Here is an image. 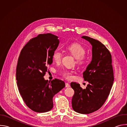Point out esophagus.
<instances>
[{
    "mask_svg": "<svg viewBox=\"0 0 127 127\" xmlns=\"http://www.w3.org/2000/svg\"><path fill=\"white\" fill-rule=\"evenodd\" d=\"M70 86V84L69 83H65V87H69Z\"/></svg>",
    "mask_w": 127,
    "mask_h": 127,
    "instance_id": "esophagus-1",
    "label": "esophagus"
}]
</instances>
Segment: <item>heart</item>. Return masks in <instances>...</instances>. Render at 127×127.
I'll return each mask as SVG.
<instances>
[{
    "label": "heart",
    "mask_w": 127,
    "mask_h": 127,
    "mask_svg": "<svg viewBox=\"0 0 127 127\" xmlns=\"http://www.w3.org/2000/svg\"><path fill=\"white\" fill-rule=\"evenodd\" d=\"M65 49L76 58L77 63L79 64H83L86 61L87 57L85 54V48L81 44L77 43L71 44L66 46ZM62 58V54L59 50H57L53 52L52 58L55 63H60ZM74 72L75 70L73 69L70 70L64 69L62 71V75L67 79H71L73 77Z\"/></svg>",
    "instance_id": "b5f03b06"
}]
</instances>
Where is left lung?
Returning a JSON list of instances; mask_svg holds the SVG:
<instances>
[{
    "mask_svg": "<svg viewBox=\"0 0 127 127\" xmlns=\"http://www.w3.org/2000/svg\"><path fill=\"white\" fill-rule=\"evenodd\" d=\"M82 38L93 46L92 60L83 73L84 80L89 84L82 89L79 83H71L74 90L72 106L77 113L88 114L98 110L104 104L110 95L114 77L110 51L98 40L87 36Z\"/></svg>",
    "mask_w": 127,
    "mask_h": 127,
    "instance_id": "obj_1",
    "label": "left lung"
}]
</instances>
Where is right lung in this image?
<instances>
[{"mask_svg":"<svg viewBox=\"0 0 127 127\" xmlns=\"http://www.w3.org/2000/svg\"><path fill=\"white\" fill-rule=\"evenodd\" d=\"M58 38L50 33L39 34L26 44L18 59V88L26 104L35 112L50 111L53 107V96L65 86L61 80L55 78L48 81L44 78L53 62V53L59 45Z\"/></svg>","mask_w":127,"mask_h":127,"instance_id":"1","label":"right lung"}]
</instances>
